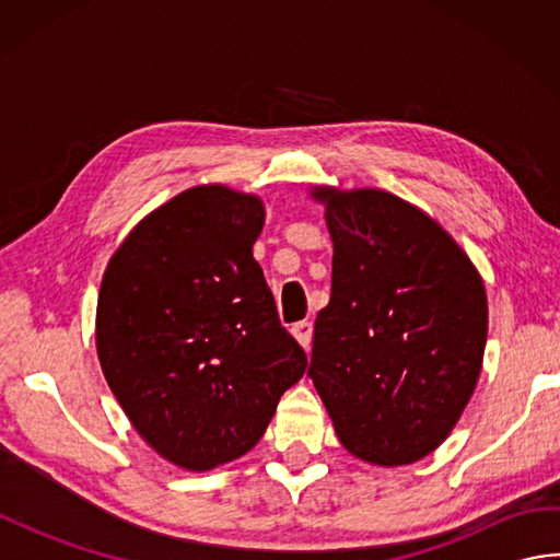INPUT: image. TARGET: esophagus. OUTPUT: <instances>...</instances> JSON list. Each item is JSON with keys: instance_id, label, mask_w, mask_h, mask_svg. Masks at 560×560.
Wrapping results in <instances>:
<instances>
[{"instance_id": "esophagus-1", "label": "esophagus", "mask_w": 560, "mask_h": 560, "mask_svg": "<svg viewBox=\"0 0 560 560\" xmlns=\"http://www.w3.org/2000/svg\"><path fill=\"white\" fill-rule=\"evenodd\" d=\"M291 331H293V337L299 339L303 349L311 347V341H313V323H311V319H301V323H295L291 327Z\"/></svg>"}]
</instances>
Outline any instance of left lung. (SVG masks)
Instances as JSON below:
<instances>
[{
  "label": "left lung",
  "mask_w": 560,
  "mask_h": 560,
  "mask_svg": "<svg viewBox=\"0 0 560 560\" xmlns=\"http://www.w3.org/2000/svg\"><path fill=\"white\" fill-rule=\"evenodd\" d=\"M335 243L307 375L351 455L397 467L443 443L481 373L489 305L477 267L383 189L315 187Z\"/></svg>",
  "instance_id": "8db88e82"
}]
</instances>
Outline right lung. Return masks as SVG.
<instances>
[{"label": "right lung", "mask_w": 560, "mask_h": 560, "mask_svg": "<svg viewBox=\"0 0 560 560\" xmlns=\"http://www.w3.org/2000/svg\"><path fill=\"white\" fill-rule=\"evenodd\" d=\"M261 223L255 195L185 189L135 225L103 273V375L137 433L189 471L253 450L307 368L253 257Z\"/></svg>", "instance_id": "1"}]
</instances>
